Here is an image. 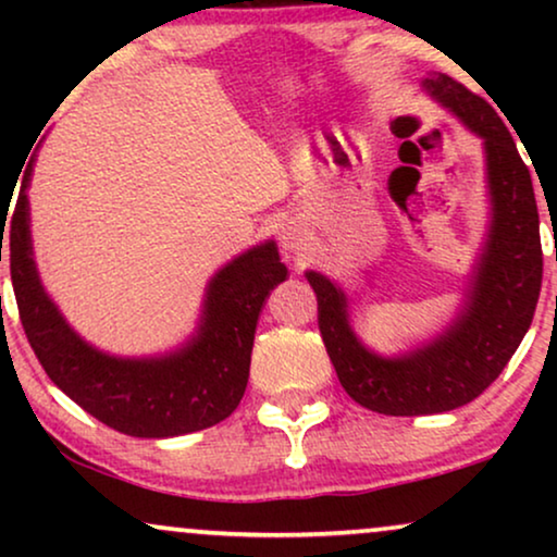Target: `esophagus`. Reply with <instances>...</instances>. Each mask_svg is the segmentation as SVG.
<instances>
[{
	"mask_svg": "<svg viewBox=\"0 0 557 557\" xmlns=\"http://www.w3.org/2000/svg\"><path fill=\"white\" fill-rule=\"evenodd\" d=\"M278 243L286 253H301L309 248V231L304 227L301 220H286L278 227Z\"/></svg>",
	"mask_w": 557,
	"mask_h": 557,
	"instance_id": "34e87169",
	"label": "esophagus"
}]
</instances>
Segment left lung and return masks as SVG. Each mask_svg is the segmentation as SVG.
Masks as SVG:
<instances>
[{
	"mask_svg": "<svg viewBox=\"0 0 557 557\" xmlns=\"http://www.w3.org/2000/svg\"><path fill=\"white\" fill-rule=\"evenodd\" d=\"M423 90L482 139L490 225L454 322L421 347L380 355L357 337L347 294L324 273L307 271L319 304V332L349 398L385 416H431L479 398L520 347L543 284L535 189L512 134L497 111L431 73Z\"/></svg>",
	"mask_w": 557,
	"mask_h": 557,
	"instance_id": "obj_1",
	"label": "left lung"
}]
</instances>
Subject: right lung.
Masks as SVG:
<instances>
[{
    "label": "right lung",
    "mask_w": 557,
    "mask_h": 557,
    "mask_svg": "<svg viewBox=\"0 0 557 557\" xmlns=\"http://www.w3.org/2000/svg\"><path fill=\"white\" fill-rule=\"evenodd\" d=\"M33 170L35 157L7 235L22 326L48 377L86 413L126 436H185L225 421L246 393L265 296L288 276L276 243L243 250L215 271L205 286L197 330L177 349L149 357L109 355L67 324L37 273L27 200ZM4 225L7 218L2 240Z\"/></svg>",
    "instance_id": "add662e5"
}]
</instances>
